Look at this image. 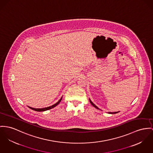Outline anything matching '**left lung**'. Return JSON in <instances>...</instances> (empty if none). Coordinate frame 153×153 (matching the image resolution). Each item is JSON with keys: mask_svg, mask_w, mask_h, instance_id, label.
Returning <instances> with one entry per match:
<instances>
[{"mask_svg": "<svg viewBox=\"0 0 153 153\" xmlns=\"http://www.w3.org/2000/svg\"><path fill=\"white\" fill-rule=\"evenodd\" d=\"M90 103L91 104V105L93 106H94L95 108H97V109H100L97 106L95 105L94 104H93V102L90 100ZM118 112H109L108 113H109V114H117V113H118Z\"/></svg>", "mask_w": 153, "mask_h": 153, "instance_id": "1", "label": "left lung"}]
</instances>
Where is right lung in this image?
<instances>
[{"label": "right lung", "instance_id": "add662e5", "mask_svg": "<svg viewBox=\"0 0 153 153\" xmlns=\"http://www.w3.org/2000/svg\"><path fill=\"white\" fill-rule=\"evenodd\" d=\"M62 98V97L59 100V101H58V102H57L56 104H55L54 105H53L52 106H48V107H47V108H34L30 107V106H28V107H29L30 109H33V110H34L35 111H38V112H42V111H47V110H49V109H52V108H53L55 107L56 106L58 105L59 104V103H60V102L61 101Z\"/></svg>", "mask_w": 153, "mask_h": 153}]
</instances>
